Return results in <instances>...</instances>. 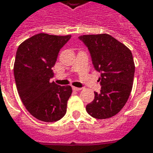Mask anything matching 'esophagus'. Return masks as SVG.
Returning <instances> with one entry per match:
<instances>
[{
  "instance_id": "esophagus-1",
  "label": "esophagus",
  "mask_w": 153,
  "mask_h": 153,
  "mask_svg": "<svg viewBox=\"0 0 153 153\" xmlns=\"http://www.w3.org/2000/svg\"><path fill=\"white\" fill-rule=\"evenodd\" d=\"M81 89H82L81 88H76V87H73V90H74V91H80Z\"/></svg>"
}]
</instances>
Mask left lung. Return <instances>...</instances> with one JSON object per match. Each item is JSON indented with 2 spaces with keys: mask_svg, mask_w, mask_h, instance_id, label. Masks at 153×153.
I'll return each instance as SVG.
<instances>
[{
  "mask_svg": "<svg viewBox=\"0 0 153 153\" xmlns=\"http://www.w3.org/2000/svg\"><path fill=\"white\" fill-rule=\"evenodd\" d=\"M79 38L89 50L95 70L101 73V91L94 92L87 112L99 120L111 118L121 111L131 93L135 70L131 51L106 33Z\"/></svg>",
  "mask_w": 153,
  "mask_h": 153,
  "instance_id": "8db88e82",
  "label": "left lung"
}]
</instances>
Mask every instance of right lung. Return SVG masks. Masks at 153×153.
<instances>
[{
	"mask_svg": "<svg viewBox=\"0 0 153 153\" xmlns=\"http://www.w3.org/2000/svg\"><path fill=\"white\" fill-rule=\"evenodd\" d=\"M71 35L38 33L23 42L16 51L14 74L22 102L33 117L55 122L65 115L72 88L51 82L58 53Z\"/></svg>",
	"mask_w": 153,
	"mask_h": 153,
	"instance_id": "add662e5",
	"label": "right lung"
}]
</instances>
